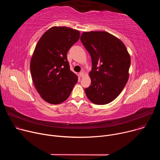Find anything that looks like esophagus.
Returning <instances> with one entry per match:
<instances>
[{"label":"esophagus","instance_id":"esophagus-1","mask_svg":"<svg viewBox=\"0 0 160 160\" xmlns=\"http://www.w3.org/2000/svg\"><path fill=\"white\" fill-rule=\"evenodd\" d=\"M79 76H80V77H81V78H82V77H83L84 76V73H83V72H80V73H79Z\"/></svg>","mask_w":160,"mask_h":160}]
</instances>
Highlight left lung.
Instances as JSON below:
<instances>
[{"label": "left lung", "instance_id": "left-lung-1", "mask_svg": "<svg viewBox=\"0 0 160 160\" xmlns=\"http://www.w3.org/2000/svg\"><path fill=\"white\" fill-rule=\"evenodd\" d=\"M80 40L92 65L86 96L96 104H108L120 95L128 80L130 54L119 38L106 32H83Z\"/></svg>", "mask_w": 160, "mask_h": 160}]
</instances>
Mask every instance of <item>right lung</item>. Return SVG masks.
Returning <instances> with one entry per match:
<instances>
[{"label": "right lung", "instance_id": "add662e5", "mask_svg": "<svg viewBox=\"0 0 160 160\" xmlns=\"http://www.w3.org/2000/svg\"><path fill=\"white\" fill-rule=\"evenodd\" d=\"M80 32L66 27H53L37 42L30 61L33 84L40 97L58 104L70 96L78 77L70 69L67 52L80 38Z\"/></svg>", "mask_w": 160, "mask_h": 160}]
</instances>
